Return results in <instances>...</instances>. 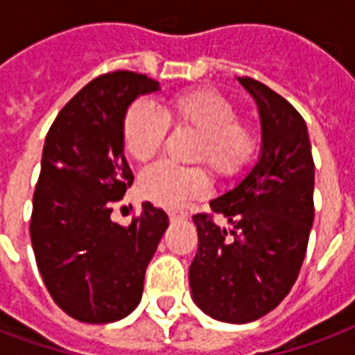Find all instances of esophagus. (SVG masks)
I'll list each match as a JSON object with an SVG mask.
<instances>
[{
  "label": "esophagus",
  "instance_id": "obj_1",
  "mask_svg": "<svg viewBox=\"0 0 355 355\" xmlns=\"http://www.w3.org/2000/svg\"><path fill=\"white\" fill-rule=\"evenodd\" d=\"M169 218L171 220H184V218H188V213H184V211H169Z\"/></svg>",
  "mask_w": 355,
  "mask_h": 355
}]
</instances>
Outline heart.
Masks as SVG:
<instances>
[{"label": "heart", "instance_id": "obj_1", "mask_svg": "<svg viewBox=\"0 0 355 355\" xmlns=\"http://www.w3.org/2000/svg\"><path fill=\"white\" fill-rule=\"evenodd\" d=\"M169 125L201 135L193 159L207 163L220 178L238 177L253 159L259 137L239 121L238 106L211 89H196L173 96L167 108L152 102H132L123 117L125 150L137 162H148L162 150ZM140 192L162 207L177 209L209 192L207 173L200 167H178L159 162L140 175Z\"/></svg>", "mask_w": 355, "mask_h": 355}]
</instances>
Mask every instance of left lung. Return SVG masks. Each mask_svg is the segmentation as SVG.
<instances>
[{
	"label": "left lung",
	"mask_w": 355,
	"mask_h": 355,
	"mask_svg": "<svg viewBox=\"0 0 355 355\" xmlns=\"http://www.w3.org/2000/svg\"><path fill=\"white\" fill-rule=\"evenodd\" d=\"M238 81L259 108L261 155L236 188L211 201L230 230L193 215L200 245L190 264L193 302L226 323L259 320L289 295L313 224L315 167L304 119L261 81Z\"/></svg>",
	"instance_id": "1"
}]
</instances>
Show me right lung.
Returning <instances> with one entry per match:
<instances>
[{"mask_svg":"<svg viewBox=\"0 0 355 355\" xmlns=\"http://www.w3.org/2000/svg\"><path fill=\"white\" fill-rule=\"evenodd\" d=\"M159 91L144 73H104L60 110L45 137L30 238L53 300L83 323H112L139 306L144 274L169 216L152 203L129 226L112 203L132 184L123 117L140 94Z\"/></svg>","mask_w":355,"mask_h":355,"instance_id":"1","label":"right lung"}]
</instances>
